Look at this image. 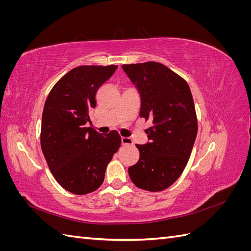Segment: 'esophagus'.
<instances>
[{"label": "esophagus", "instance_id": "34e87169", "mask_svg": "<svg viewBox=\"0 0 251 251\" xmlns=\"http://www.w3.org/2000/svg\"><path fill=\"white\" fill-rule=\"evenodd\" d=\"M121 143H123L124 146H133L132 139L128 137H121Z\"/></svg>", "mask_w": 251, "mask_h": 251}]
</instances>
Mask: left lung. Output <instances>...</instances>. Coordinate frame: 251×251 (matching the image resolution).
<instances>
[{"label":"left lung","mask_w":251,"mask_h":251,"mask_svg":"<svg viewBox=\"0 0 251 251\" xmlns=\"http://www.w3.org/2000/svg\"><path fill=\"white\" fill-rule=\"evenodd\" d=\"M140 94L139 116L151 121L149 142L136 144L138 162L128 168L133 183L144 191L170 187L185 169L198 132L193 95L187 82L156 62L123 65Z\"/></svg>","instance_id":"1"}]
</instances>
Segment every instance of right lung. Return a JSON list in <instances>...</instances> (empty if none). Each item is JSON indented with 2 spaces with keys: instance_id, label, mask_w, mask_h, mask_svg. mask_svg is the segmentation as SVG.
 <instances>
[{
  "instance_id": "right-lung-1",
  "label": "right lung",
  "mask_w": 251,
  "mask_h": 251,
  "mask_svg": "<svg viewBox=\"0 0 251 251\" xmlns=\"http://www.w3.org/2000/svg\"><path fill=\"white\" fill-rule=\"evenodd\" d=\"M117 66H79L52 88L44 105L41 147L53 177L68 192L86 195L100 187L107 165L118 151L116 131L107 135L86 127L96 92Z\"/></svg>"
}]
</instances>
